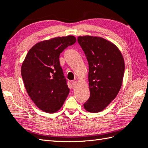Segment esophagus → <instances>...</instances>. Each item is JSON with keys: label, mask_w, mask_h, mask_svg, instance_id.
I'll return each mask as SVG.
<instances>
[{"label": "esophagus", "mask_w": 148, "mask_h": 148, "mask_svg": "<svg viewBox=\"0 0 148 148\" xmlns=\"http://www.w3.org/2000/svg\"><path fill=\"white\" fill-rule=\"evenodd\" d=\"M72 88H73L74 89L76 88V87L77 86V81H73L72 82Z\"/></svg>", "instance_id": "esophagus-1"}]
</instances>
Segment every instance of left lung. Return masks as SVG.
Instances as JSON below:
<instances>
[{
  "instance_id": "obj_1",
  "label": "left lung",
  "mask_w": 148,
  "mask_h": 148,
  "mask_svg": "<svg viewBox=\"0 0 148 148\" xmlns=\"http://www.w3.org/2000/svg\"><path fill=\"white\" fill-rule=\"evenodd\" d=\"M78 43L88 62L90 96L84 103L86 111H103L120 90L125 72L124 58L120 50L100 37L79 36Z\"/></svg>"
}]
</instances>
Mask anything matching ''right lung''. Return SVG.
Wrapping results in <instances>:
<instances>
[{"mask_svg": "<svg viewBox=\"0 0 148 148\" xmlns=\"http://www.w3.org/2000/svg\"><path fill=\"white\" fill-rule=\"evenodd\" d=\"M76 42L73 36L40 41L30 48L22 63L21 73L27 92L44 112H57L69 95L70 89L59 56L67 47Z\"/></svg>", "mask_w": 148, "mask_h": 148, "instance_id": "obj_1", "label": "right lung"}]
</instances>
